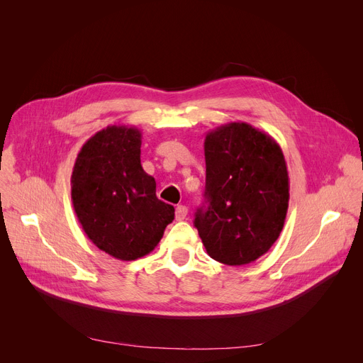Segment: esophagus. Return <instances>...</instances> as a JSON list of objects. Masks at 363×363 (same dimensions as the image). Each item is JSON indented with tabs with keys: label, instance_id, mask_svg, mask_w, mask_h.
<instances>
[{
	"label": "esophagus",
	"instance_id": "esophagus-1",
	"mask_svg": "<svg viewBox=\"0 0 363 363\" xmlns=\"http://www.w3.org/2000/svg\"><path fill=\"white\" fill-rule=\"evenodd\" d=\"M186 214H188V208L185 207V206H178L177 207V211H175V217H177V220H184L185 217H186Z\"/></svg>",
	"mask_w": 363,
	"mask_h": 363
}]
</instances>
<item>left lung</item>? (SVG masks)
<instances>
[{
  "mask_svg": "<svg viewBox=\"0 0 363 363\" xmlns=\"http://www.w3.org/2000/svg\"><path fill=\"white\" fill-rule=\"evenodd\" d=\"M206 206L194 225L207 254L226 265H245L280 236L289 207L287 166L276 140L247 123L207 133Z\"/></svg>",
  "mask_w": 363,
  "mask_h": 363,
  "instance_id": "1",
  "label": "left lung"
}]
</instances>
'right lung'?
Returning a JSON list of instances; mask_svg holds the SVG:
<instances>
[{
	"label": "right lung",
	"instance_id": "add662e5",
	"mask_svg": "<svg viewBox=\"0 0 363 363\" xmlns=\"http://www.w3.org/2000/svg\"><path fill=\"white\" fill-rule=\"evenodd\" d=\"M141 131L108 125L80 149L71 175V200L87 238L121 261L150 254L175 217L156 197V181L140 160Z\"/></svg>",
	"mask_w": 363,
	"mask_h": 363
}]
</instances>
